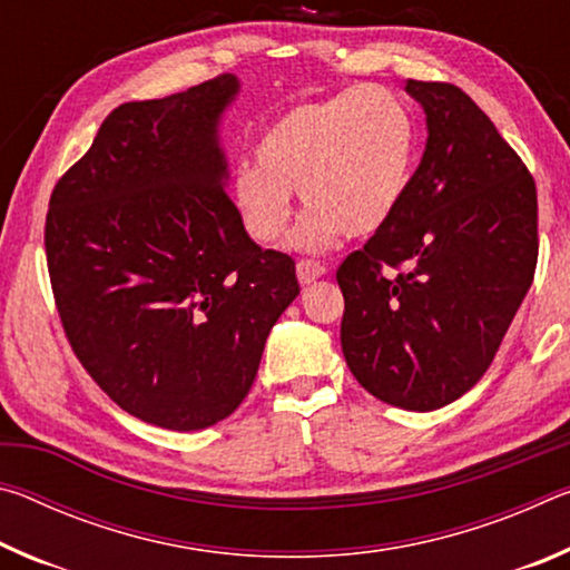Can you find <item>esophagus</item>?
<instances>
[{
	"instance_id": "obj_1",
	"label": "esophagus",
	"mask_w": 570,
	"mask_h": 570,
	"mask_svg": "<svg viewBox=\"0 0 570 570\" xmlns=\"http://www.w3.org/2000/svg\"><path fill=\"white\" fill-rule=\"evenodd\" d=\"M326 274V266H322L320 262H312V258H302L296 264V278L298 284H312L316 278H322Z\"/></svg>"
}]
</instances>
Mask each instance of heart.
I'll return each mask as SVG.
<instances>
[{
	"mask_svg": "<svg viewBox=\"0 0 570 570\" xmlns=\"http://www.w3.org/2000/svg\"><path fill=\"white\" fill-rule=\"evenodd\" d=\"M414 153V120L397 95L350 88L278 115L258 142V160L236 168L230 196L246 234L276 244L298 190L306 214L292 244L320 254L344 234L372 236L387 224L410 188Z\"/></svg>",
	"mask_w": 570,
	"mask_h": 570,
	"instance_id": "b5f03b06",
	"label": "heart"
}]
</instances>
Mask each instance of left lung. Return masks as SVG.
Listing matches in <instances>:
<instances>
[{
  "mask_svg": "<svg viewBox=\"0 0 570 570\" xmlns=\"http://www.w3.org/2000/svg\"><path fill=\"white\" fill-rule=\"evenodd\" d=\"M428 115V146L400 208L344 258L342 352L374 397L430 412L493 362L533 284L535 180L465 92L404 85Z\"/></svg>",
  "mask_w": 570,
  "mask_h": 570,
  "instance_id": "obj_1",
  "label": "left lung"
}]
</instances>
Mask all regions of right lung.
Returning <instances> with one entry per match:
<instances>
[{
	"label": "right lung",
	"mask_w": 570,
	"mask_h": 570,
	"mask_svg": "<svg viewBox=\"0 0 570 570\" xmlns=\"http://www.w3.org/2000/svg\"><path fill=\"white\" fill-rule=\"evenodd\" d=\"M238 90L218 75L115 108L47 210V268L77 360L118 407L176 432L244 402L298 294L294 258L256 246L226 193L218 125Z\"/></svg>",
	"instance_id": "right-lung-1"
}]
</instances>
